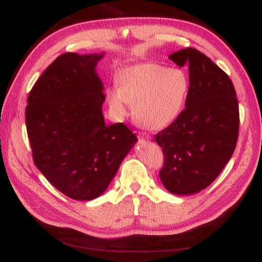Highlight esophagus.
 Returning <instances> with one entry per match:
<instances>
[{
    "label": "esophagus",
    "mask_w": 262,
    "mask_h": 262,
    "mask_svg": "<svg viewBox=\"0 0 262 262\" xmlns=\"http://www.w3.org/2000/svg\"><path fill=\"white\" fill-rule=\"evenodd\" d=\"M140 138H141V140H144V141H149V140H151V136H149L148 134H145V133H141Z\"/></svg>",
    "instance_id": "1"
}]
</instances>
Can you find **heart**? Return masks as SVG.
I'll return each mask as SVG.
<instances>
[{"mask_svg":"<svg viewBox=\"0 0 262 262\" xmlns=\"http://www.w3.org/2000/svg\"><path fill=\"white\" fill-rule=\"evenodd\" d=\"M119 88L109 92V103L119 115L135 105L138 124L152 130L171 125L187 102L190 81L181 70H169L154 63H143L122 70Z\"/></svg>","mask_w":262,"mask_h":262,"instance_id":"1","label":"heart"}]
</instances>
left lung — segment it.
<instances>
[{"label": "left lung", "instance_id": "8db88e82", "mask_svg": "<svg viewBox=\"0 0 262 262\" xmlns=\"http://www.w3.org/2000/svg\"><path fill=\"white\" fill-rule=\"evenodd\" d=\"M169 58L189 69L186 108L155 141L162 147L160 178L168 191L192 194L207 188L234 152L240 116L235 89L223 70L194 48L180 49Z\"/></svg>", "mask_w": 262, "mask_h": 262}]
</instances>
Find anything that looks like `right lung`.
<instances>
[{
  "instance_id": "obj_1",
  "label": "right lung",
  "mask_w": 262,
  "mask_h": 262,
  "mask_svg": "<svg viewBox=\"0 0 262 262\" xmlns=\"http://www.w3.org/2000/svg\"><path fill=\"white\" fill-rule=\"evenodd\" d=\"M102 54L65 53L48 66L28 96L26 125L32 158L52 185L75 200L105 191L137 137L121 122L105 125Z\"/></svg>"
}]
</instances>
